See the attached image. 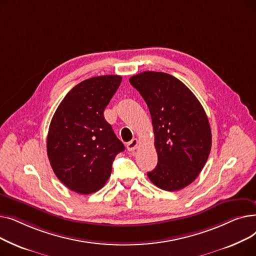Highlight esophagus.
Here are the masks:
<instances>
[{"label": "esophagus", "mask_w": 256, "mask_h": 256, "mask_svg": "<svg viewBox=\"0 0 256 256\" xmlns=\"http://www.w3.org/2000/svg\"><path fill=\"white\" fill-rule=\"evenodd\" d=\"M138 140L137 139H132V140H130L128 144H126V148H128V150H130V152H134L136 148H137V146H138Z\"/></svg>", "instance_id": "esophagus-1"}]
</instances>
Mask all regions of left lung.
Returning <instances> with one entry per match:
<instances>
[{
	"instance_id": "1",
	"label": "left lung",
	"mask_w": 256,
	"mask_h": 256,
	"mask_svg": "<svg viewBox=\"0 0 256 256\" xmlns=\"http://www.w3.org/2000/svg\"><path fill=\"white\" fill-rule=\"evenodd\" d=\"M148 106L154 132L158 165L147 172L165 191H178L204 169L212 147L204 109L193 92L176 76L143 72L130 78Z\"/></svg>"
}]
</instances>
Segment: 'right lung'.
<instances>
[{"label": "right lung", "mask_w": 256, "mask_h": 256, "mask_svg": "<svg viewBox=\"0 0 256 256\" xmlns=\"http://www.w3.org/2000/svg\"><path fill=\"white\" fill-rule=\"evenodd\" d=\"M121 80L106 74L83 80L66 94L52 118L46 139L50 163L59 180L76 193L102 189L115 156L124 150L104 117Z\"/></svg>", "instance_id": "1"}]
</instances>
